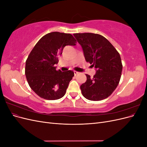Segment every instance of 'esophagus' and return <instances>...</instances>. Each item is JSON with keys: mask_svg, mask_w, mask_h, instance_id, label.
Returning <instances> with one entry per match:
<instances>
[{"mask_svg": "<svg viewBox=\"0 0 147 147\" xmlns=\"http://www.w3.org/2000/svg\"><path fill=\"white\" fill-rule=\"evenodd\" d=\"M78 74H79L78 72H77V71H74V75H78Z\"/></svg>", "mask_w": 147, "mask_h": 147, "instance_id": "34e87169", "label": "esophagus"}]
</instances>
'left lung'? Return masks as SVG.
Instances as JSON below:
<instances>
[{
    "mask_svg": "<svg viewBox=\"0 0 147 147\" xmlns=\"http://www.w3.org/2000/svg\"><path fill=\"white\" fill-rule=\"evenodd\" d=\"M82 47L84 58L96 69L91 78L86 74V82L80 86L82 93L90 100H101L110 96L117 88L122 72L121 57L107 39L93 33L74 34Z\"/></svg>",
    "mask_w": 147,
    "mask_h": 147,
    "instance_id": "1",
    "label": "left lung"
}]
</instances>
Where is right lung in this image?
I'll return each mask as SVG.
<instances>
[{
    "mask_svg": "<svg viewBox=\"0 0 147 147\" xmlns=\"http://www.w3.org/2000/svg\"><path fill=\"white\" fill-rule=\"evenodd\" d=\"M70 34L53 32L44 35L36 43L26 61L25 75L30 88L43 99L63 97L74 76L72 70H56L57 56L67 45H76Z\"/></svg>",
    "mask_w": 147,
    "mask_h": 147,
    "instance_id": "1",
    "label": "right lung"
}]
</instances>
